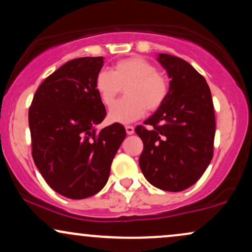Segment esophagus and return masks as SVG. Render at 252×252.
I'll return each mask as SVG.
<instances>
[{"label": "esophagus", "mask_w": 252, "mask_h": 252, "mask_svg": "<svg viewBox=\"0 0 252 252\" xmlns=\"http://www.w3.org/2000/svg\"><path fill=\"white\" fill-rule=\"evenodd\" d=\"M126 134H128V135H132V134H134V131H135L134 126H126Z\"/></svg>", "instance_id": "obj_1"}]
</instances>
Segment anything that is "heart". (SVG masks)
Masks as SVG:
<instances>
[{
	"label": "heart",
	"mask_w": 252,
	"mask_h": 252,
	"mask_svg": "<svg viewBox=\"0 0 252 252\" xmlns=\"http://www.w3.org/2000/svg\"><path fill=\"white\" fill-rule=\"evenodd\" d=\"M124 88L126 97L109 111L113 123H130L141 118L145 110L155 111L168 97L169 84L157 68L143 57L118 61L114 70L101 69L95 77V89L105 107H110Z\"/></svg>",
	"instance_id": "obj_1"
}]
</instances>
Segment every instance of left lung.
Returning a JSON list of instances; mask_svg holds the SVG:
<instances>
[{"instance_id": "1", "label": "left lung", "mask_w": 252, "mask_h": 252, "mask_svg": "<svg viewBox=\"0 0 252 252\" xmlns=\"http://www.w3.org/2000/svg\"><path fill=\"white\" fill-rule=\"evenodd\" d=\"M157 61L170 78L168 97L149 126H136L143 151L139 168L150 184L165 191H183L204 174L214 155L216 121L205 78L187 61L159 54Z\"/></svg>"}]
</instances>
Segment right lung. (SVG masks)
Masks as SVG:
<instances>
[{
    "instance_id": "1",
    "label": "right lung",
    "mask_w": 252,
    "mask_h": 252,
    "mask_svg": "<svg viewBox=\"0 0 252 252\" xmlns=\"http://www.w3.org/2000/svg\"><path fill=\"white\" fill-rule=\"evenodd\" d=\"M103 62V57L66 62L42 82L29 108L35 164L51 189L71 199L101 191L126 135L120 123L95 129L107 115L95 89Z\"/></svg>"
}]
</instances>
